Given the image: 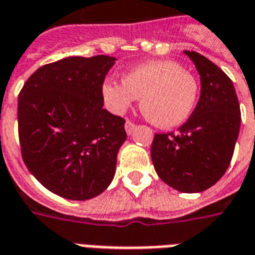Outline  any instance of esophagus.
<instances>
[{"label":"esophagus","instance_id":"esophagus-1","mask_svg":"<svg viewBox=\"0 0 255 255\" xmlns=\"http://www.w3.org/2000/svg\"><path fill=\"white\" fill-rule=\"evenodd\" d=\"M124 128H126V132H127V135H131V133L135 131V128H136V126L133 124L132 122H129V120H127L126 122V126H124Z\"/></svg>","mask_w":255,"mask_h":255}]
</instances>
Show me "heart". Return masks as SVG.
<instances>
[{
    "mask_svg": "<svg viewBox=\"0 0 255 255\" xmlns=\"http://www.w3.org/2000/svg\"><path fill=\"white\" fill-rule=\"evenodd\" d=\"M197 94L195 77L174 60L146 62L127 71L123 82L107 80L101 85L104 103L113 113H124L142 99V112L161 128L184 124L195 109Z\"/></svg>",
    "mask_w": 255,
    "mask_h": 255,
    "instance_id": "heart-1",
    "label": "heart"
}]
</instances>
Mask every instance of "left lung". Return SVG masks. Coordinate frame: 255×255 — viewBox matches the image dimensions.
Returning a JSON list of instances; mask_svg holds the SVG:
<instances>
[{
  "label": "left lung",
  "mask_w": 255,
  "mask_h": 255,
  "mask_svg": "<svg viewBox=\"0 0 255 255\" xmlns=\"http://www.w3.org/2000/svg\"><path fill=\"white\" fill-rule=\"evenodd\" d=\"M200 75V99L177 132L155 133L151 159L158 177L182 193H199L218 182L233 158L241 109L233 81L199 52L184 51Z\"/></svg>",
  "instance_id": "8db88e82"
}]
</instances>
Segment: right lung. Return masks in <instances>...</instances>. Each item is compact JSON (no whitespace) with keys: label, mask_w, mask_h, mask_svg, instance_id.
<instances>
[{"label":"right lung","mask_w":255,"mask_h":255,"mask_svg":"<svg viewBox=\"0 0 255 255\" xmlns=\"http://www.w3.org/2000/svg\"><path fill=\"white\" fill-rule=\"evenodd\" d=\"M116 58L69 56L41 66L18 96L24 163L41 185L69 200L103 193L116 173L126 120L104 109L101 85Z\"/></svg>","instance_id":"right-lung-1"}]
</instances>
